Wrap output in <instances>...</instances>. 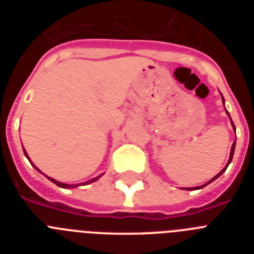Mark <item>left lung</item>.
Segmentation results:
<instances>
[{
	"mask_svg": "<svg viewBox=\"0 0 254 254\" xmlns=\"http://www.w3.org/2000/svg\"><path fill=\"white\" fill-rule=\"evenodd\" d=\"M223 102H224V98H223ZM232 123H233V122H232ZM233 126H234V125H233ZM234 128H235V127H234ZM234 149H235V142L233 143V146H232V151H230V158H229V163H228V165H229V164H230V161H232V159H233V155H234ZM228 165H226V167L224 168V169L221 170V172H220L219 174H217V176L215 177V178H212V179H211V181L208 182V183H211V182H212V181H215V179H216V178H219V177L221 176V174H223L224 172H225V170H226V168H228ZM208 183H206L205 186H207ZM205 186H201V187H199V188H203V187H205ZM188 190H196V188H188Z\"/></svg>",
	"mask_w": 254,
	"mask_h": 254,
	"instance_id": "left-lung-1",
	"label": "left lung"
}]
</instances>
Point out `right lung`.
I'll use <instances>...</instances> for the list:
<instances>
[{"label":"right lung","mask_w":254,"mask_h":254,"mask_svg":"<svg viewBox=\"0 0 254 254\" xmlns=\"http://www.w3.org/2000/svg\"><path fill=\"white\" fill-rule=\"evenodd\" d=\"M24 152H25V151H24ZM25 155H26V152H25ZM26 156H28V155H26ZM28 159H29V158H28ZM35 169H37V168H35ZM37 170H39V169H37ZM39 172H40V170H39ZM48 178H49V177H48ZM98 178H99V177H96V178H94V179H91V181L86 182V183H84V185H87V183H91V182H95ZM49 179H51V181L53 182L55 185H57L58 187H62V188H73V187H77V186H76V185H75V186H73V185H72V186L64 185V183H61V182H57V181H56V179H52V178H49Z\"/></svg>","instance_id":"add662e5"}]
</instances>
